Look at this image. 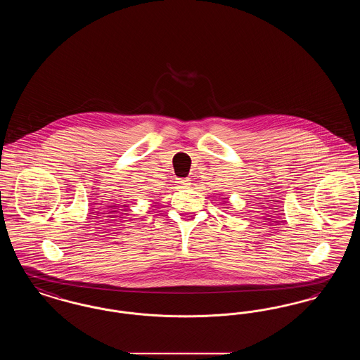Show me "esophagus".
I'll return each mask as SVG.
<instances>
[{
    "label": "esophagus",
    "instance_id": "obj_1",
    "mask_svg": "<svg viewBox=\"0 0 360 360\" xmlns=\"http://www.w3.org/2000/svg\"><path fill=\"white\" fill-rule=\"evenodd\" d=\"M176 184H178L181 188H188L190 179H188V178H179V179L176 181Z\"/></svg>",
    "mask_w": 360,
    "mask_h": 360
}]
</instances>
